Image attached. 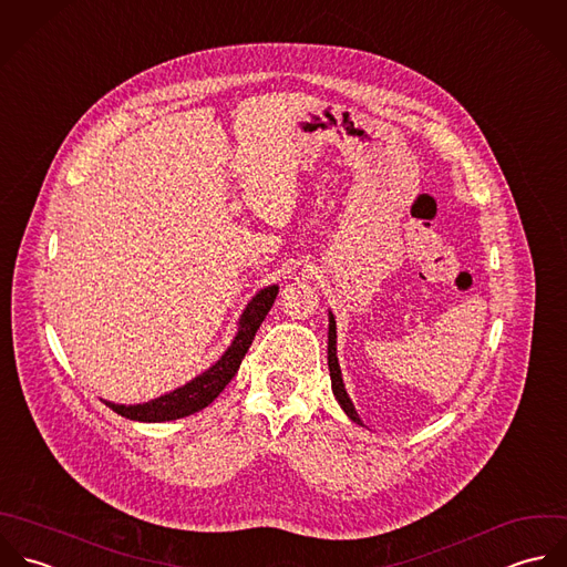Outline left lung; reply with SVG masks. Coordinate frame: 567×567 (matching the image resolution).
I'll return each mask as SVG.
<instances>
[{"label":"left lung","instance_id":"left-lung-1","mask_svg":"<svg viewBox=\"0 0 567 567\" xmlns=\"http://www.w3.org/2000/svg\"><path fill=\"white\" fill-rule=\"evenodd\" d=\"M328 368H330V378H332V391H334V398L339 400L341 409L348 413V417L357 424H363V420L359 417V411L354 406V402L350 400L348 391H346V382L341 377V365H339V357H337V321H334V315L328 312Z\"/></svg>","mask_w":567,"mask_h":567}]
</instances>
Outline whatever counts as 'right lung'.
Listing matches in <instances>:
<instances>
[{"label":"right lung","mask_w":567,"mask_h":567,"mask_svg":"<svg viewBox=\"0 0 567 567\" xmlns=\"http://www.w3.org/2000/svg\"><path fill=\"white\" fill-rule=\"evenodd\" d=\"M277 292H279V286L275 284L261 288L244 308L237 321V332L230 346L226 348V352L208 370L190 378L189 382H185L183 386H176L174 391H167L141 404H116L110 400H103V402L118 415L136 422H169V420L187 417L195 411H202L221 393V389L230 382V378L237 374L241 359L246 357L255 339V332L259 330L261 321L266 319V315L270 312L277 299Z\"/></svg>","instance_id":"add662e5"}]
</instances>
